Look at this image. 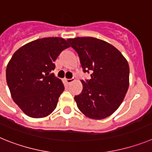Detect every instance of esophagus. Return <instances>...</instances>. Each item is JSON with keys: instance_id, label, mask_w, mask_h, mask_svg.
Segmentation results:
<instances>
[{"instance_id": "obj_1", "label": "esophagus", "mask_w": 152, "mask_h": 152, "mask_svg": "<svg viewBox=\"0 0 152 152\" xmlns=\"http://www.w3.org/2000/svg\"><path fill=\"white\" fill-rule=\"evenodd\" d=\"M64 80H65V82L67 83V84H71V83H72L73 82V81H75V80H74V79H67V78H65L64 79Z\"/></svg>"}]
</instances>
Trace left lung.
Listing matches in <instances>:
<instances>
[{"mask_svg": "<svg viewBox=\"0 0 152 152\" xmlns=\"http://www.w3.org/2000/svg\"><path fill=\"white\" fill-rule=\"evenodd\" d=\"M67 41L78 54L84 72L91 79L81 80L82 92L75 96L80 111L87 117L102 119L112 115L124 100L129 85L127 60L116 48L94 37Z\"/></svg>", "mask_w": 152, "mask_h": 152, "instance_id": "1", "label": "left lung"}]
</instances>
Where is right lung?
Instances as JSON below:
<instances>
[{"mask_svg":"<svg viewBox=\"0 0 152 152\" xmlns=\"http://www.w3.org/2000/svg\"><path fill=\"white\" fill-rule=\"evenodd\" d=\"M70 47L59 37L39 39L23 45L8 62L6 79L13 101L28 116L42 118L56 108L64 87L54 74V61Z\"/></svg>","mask_w":152,"mask_h":152,"instance_id":"right-lung-1","label":"right lung"}]
</instances>
